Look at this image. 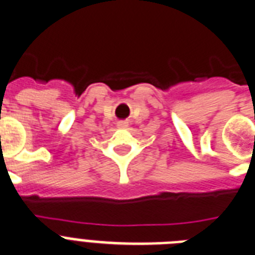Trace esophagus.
<instances>
[{
	"instance_id": "obj_1",
	"label": "esophagus",
	"mask_w": 255,
	"mask_h": 255,
	"mask_svg": "<svg viewBox=\"0 0 255 255\" xmlns=\"http://www.w3.org/2000/svg\"><path fill=\"white\" fill-rule=\"evenodd\" d=\"M128 125H129V123H126V121H119V123H117V128H121V129L128 128Z\"/></svg>"
}]
</instances>
